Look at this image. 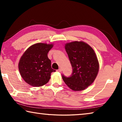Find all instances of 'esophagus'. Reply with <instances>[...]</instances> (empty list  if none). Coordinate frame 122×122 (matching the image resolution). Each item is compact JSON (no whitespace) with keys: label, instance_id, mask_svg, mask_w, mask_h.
<instances>
[{"label":"esophagus","instance_id":"obj_1","mask_svg":"<svg viewBox=\"0 0 122 122\" xmlns=\"http://www.w3.org/2000/svg\"><path fill=\"white\" fill-rule=\"evenodd\" d=\"M57 71H58V72H60V73H61V72L62 71L61 68H59V69H57Z\"/></svg>","mask_w":122,"mask_h":122}]
</instances>
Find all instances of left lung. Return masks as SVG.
<instances>
[{"label": "left lung", "mask_w": 122, "mask_h": 122, "mask_svg": "<svg viewBox=\"0 0 122 122\" xmlns=\"http://www.w3.org/2000/svg\"><path fill=\"white\" fill-rule=\"evenodd\" d=\"M65 48L73 68L69 77L62 75L63 81L74 91L85 90L96 79L100 65L92 47L82 41H75L65 44Z\"/></svg>", "instance_id": "left-lung-1"}]
</instances>
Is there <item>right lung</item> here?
<instances>
[{
	"mask_svg": "<svg viewBox=\"0 0 122 122\" xmlns=\"http://www.w3.org/2000/svg\"><path fill=\"white\" fill-rule=\"evenodd\" d=\"M53 46V44H35L28 47L20 57L18 63L19 73L30 86H43L49 81L51 73L55 71L51 68V61L47 55Z\"/></svg>",
	"mask_w": 122,
	"mask_h": 122,
	"instance_id": "add662e5",
	"label": "right lung"
}]
</instances>
